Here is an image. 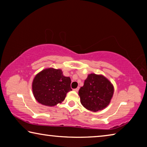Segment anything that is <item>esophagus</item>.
<instances>
[{"label":"esophagus","instance_id":"obj_1","mask_svg":"<svg viewBox=\"0 0 147 147\" xmlns=\"http://www.w3.org/2000/svg\"><path fill=\"white\" fill-rule=\"evenodd\" d=\"M78 90H79V88H76V89H74V91H76V92H78Z\"/></svg>","mask_w":147,"mask_h":147}]
</instances>
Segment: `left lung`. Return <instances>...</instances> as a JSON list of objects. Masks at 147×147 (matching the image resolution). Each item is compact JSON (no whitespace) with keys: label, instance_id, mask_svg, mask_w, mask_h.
Listing matches in <instances>:
<instances>
[{"label":"left lung","instance_id":"1","mask_svg":"<svg viewBox=\"0 0 147 147\" xmlns=\"http://www.w3.org/2000/svg\"><path fill=\"white\" fill-rule=\"evenodd\" d=\"M114 92L113 84L101 74H89L79 89L80 102L84 108L94 112L109 105Z\"/></svg>","mask_w":147,"mask_h":147}]
</instances>
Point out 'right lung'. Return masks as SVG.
Returning a JSON list of instances; mask_svg holds the SVG:
<instances>
[{
    "label": "right lung",
    "mask_w": 147,
    "mask_h": 147,
    "mask_svg": "<svg viewBox=\"0 0 147 147\" xmlns=\"http://www.w3.org/2000/svg\"><path fill=\"white\" fill-rule=\"evenodd\" d=\"M71 83V78L63 76L61 69L48 68L35 76L32 82V91L39 103L54 106L63 102L67 93L72 90Z\"/></svg>",
    "instance_id": "right-lung-1"
}]
</instances>
